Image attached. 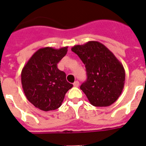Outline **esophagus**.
Here are the masks:
<instances>
[{
	"label": "esophagus",
	"mask_w": 146,
	"mask_h": 146,
	"mask_svg": "<svg viewBox=\"0 0 146 146\" xmlns=\"http://www.w3.org/2000/svg\"><path fill=\"white\" fill-rule=\"evenodd\" d=\"M73 86H74L75 87H78V86H79V82H78V81H75V82L73 83Z\"/></svg>",
	"instance_id": "1"
}]
</instances>
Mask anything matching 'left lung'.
<instances>
[{
  "instance_id": "left-lung-1",
  "label": "left lung",
  "mask_w": 146,
  "mask_h": 146,
  "mask_svg": "<svg viewBox=\"0 0 146 146\" xmlns=\"http://www.w3.org/2000/svg\"><path fill=\"white\" fill-rule=\"evenodd\" d=\"M71 50L85 65L87 79L80 86L89 102L107 107L117 100L124 89L125 70L108 48L98 41L76 45Z\"/></svg>"
}]
</instances>
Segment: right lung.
I'll return each mask as SVG.
<instances>
[{
    "instance_id": "1",
    "label": "right lung",
    "mask_w": 146,
    "mask_h": 146,
    "mask_svg": "<svg viewBox=\"0 0 146 146\" xmlns=\"http://www.w3.org/2000/svg\"><path fill=\"white\" fill-rule=\"evenodd\" d=\"M67 52L68 46L39 48L22 69L21 81L26 98L41 111L60 108L66 92L73 87L67 81L65 72L57 68V63Z\"/></svg>"
}]
</instances>
